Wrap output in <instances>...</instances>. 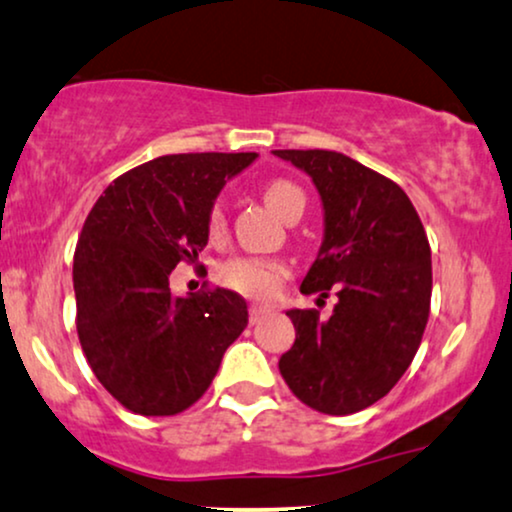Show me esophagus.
<instances>
[{"mask_svg":"<svg viewBox=\"0 0 512 512\" xmlns=\"http://www.w3.org/2000/svg\"><path fill=\"white\" fill-rule=\"evenodd\" d=\"M267 314H269V309L264 307V304H250V323H252V326H255V323H260Z\"/></svg>","mask_w":512,"mask_h":512,"instance_id":"obj_1","label":"esophagus"}]
</instances>
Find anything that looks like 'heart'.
<instances>
[{
	"label": "heart",
	"instance_id": "b5f03b06",
	"mask_svg": "<svg viewBox=\"0 0 512 512\" xmlns=\"http://www.w3.org/2000/svg\"><path fill=\"white\" fill-rule=\"evenodd\" d=\"M262 196L264 203L281 219H288L293 212H304V193L293 181H269L264 186ZM208 234L210 238H219L224 234V212L219 205L210 210ZM217 276L226 288L236 290V293L255 297V300H269L278 293L281 283L286 281L288 267L278 260H269V257H234V260L224 262L219 267Z\"/></svg>",
	"mask_w": 512,
	"mask_h": 512
}]
</instances>
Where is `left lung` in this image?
<instances>
[{
	"label": "left lung",
	"mask_w": 512,
	"mask_h": 512,
	"mask_svg": "<svg viewBox=\"0 0 512 512\" xmlns=\"http://www.w3.org/2000/svg\"><path fill=\"white\" fill-rule=\"evenodd\" d=\"M312 177L323 241L300 293L338 290L331 319L288 309L295 345L278 371L302 404L347 416L383 399L416 357L430 316L432 260L416 208L383 174L338 151H274Z\"/></svg>",
	"instance_id": "1"
}]
</instances>
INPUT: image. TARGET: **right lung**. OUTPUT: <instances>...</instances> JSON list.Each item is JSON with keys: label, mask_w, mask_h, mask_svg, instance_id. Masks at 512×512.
<instances>
[{"label": "right lung", "mask_w": 512, "mask_h": 512, "mask_svg": "<svg viewBox=\"0 0 512 512\" xmlns=\"http://www.w3.org/2000/svg\"><path fill=\"white\" fill-rule=\"evenodd\" d=\"M257 153L160 155L113 181L73 260L77 335L99 383L139 416H174L203 397L248 326L234 290L174 297L170 274L208 245L219 191Z\"/></svg>", "instance_id": "1"}]
</instances>
